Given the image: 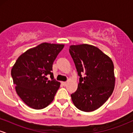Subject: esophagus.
<instances>
[{
	"mask_svg": "<svg viewBox=\"0 0 133 133\" xmlns=\"http://www.w3.org/2000/svg\"><path fill=\"white\" fill-rule=\"evenodd\" d=\"M61 84L62 85H63V86H66V84H67V82H61Z\"/></svg>",
	"mask_w": 133,
	"mask_h": 133,
	"instance_id": "obj_1",
	"label": "esophagus"
}]
</instances>
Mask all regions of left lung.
<instances>
[{"label":"left lung","mask_w":133,"mask_h":133,"mask_svg":"<svg viewBox=\"0 0 133 133\" xmlns=\"http://www.w3.org/2000/svg\"><path fill=\"white\" fill-rule=\"evenodd\" d=\"M69 53L79 76L77 89L71 94L72 101L79 110L95 111L113 92V62L99 49L89 44L71 45Z\"/></svg>","instance_id":"obj_1"}]
</instances>
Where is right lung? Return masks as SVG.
I'll return each instance as SVG.
<instances>
[{
  "instance_id": "1",
  "label": "right lung",
  "mask_w": 133,
  "mask_h": 133,
  "mask_svg": "<svg viewBox=\"0 0 133 133\" xmlns=\"http://www.w3.org/2000/svg\"><path fill=\"white\" fill-rule=\"evenodd\" d=\"M64 47L63 44L42 43L23 53L12 67L11 76L16 92L31 108L43 109L54 100L60 82L54 79L51 71L53 62Z\"/></svg>"
}]
</instances>
